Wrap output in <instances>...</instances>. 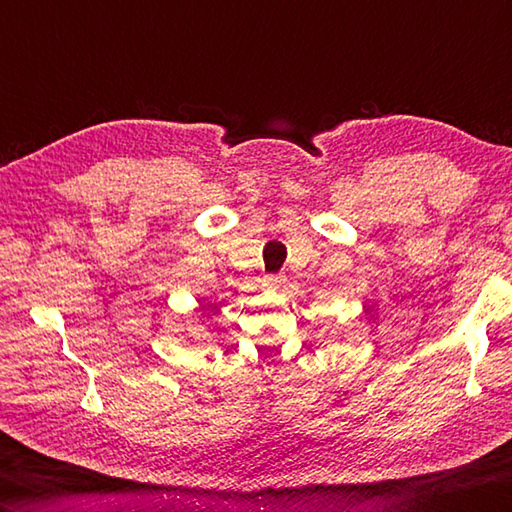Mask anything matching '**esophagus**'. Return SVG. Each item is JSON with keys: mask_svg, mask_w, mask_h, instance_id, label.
<instances>
[{"mask_svg": "<svg viewBox=\"0 0 512 512\" xmlns=\"http://www.w3.org/2000/svg\"><path fill=\"white\" fill-rule=\"evenodd\" d=\"M286 282L284 275H270L264 279V288H270V290H277L279 286H282Z\"/></svg>", "mask_w": 512, "mask_h": 512, "instance_id": "34e87169", "label": "esophagus"}]
</instances>
